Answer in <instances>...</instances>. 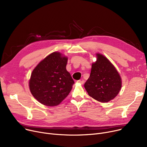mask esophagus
Returning a JSON list of instances; mask_svg holds the SVG:
<instances>
[{"mask_svg": "<svg viewBox=\"0 0 147 147\" xmlns=\"http://www.w3.org/2000/svg\"><path fill=\"white\" fill-rule=\"evenodd\" d=\"M77 82L79 83H80V84H84V80H77Z\"/></svg>", "mask_w": 147, "mask_h": 147, "instance_id": "esophagus-1", "label": "esophagus"}]
</instances>
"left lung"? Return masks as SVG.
<instances>
[{
	"instance_id": "8db88e82",
	"label": "left lung",
	"mask_w": 147,
	"mask_h": 147,
	"mask_svg": "<svg viewBox=\"0 0 147 147\" xmlns=\"http://www.w3.org/2000/svg\"><path fill=\"white\" fill-rule=\"evenodd\" d=\"M96 56L97 60L92 65L90 75L84 88L92 98L105 103L118 95L122 80L116 68L106 57L99 53Z\"/></svg>"
}]
</instances>
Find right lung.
I'll use <instances>...</instances> for the list:
<instances>
[{
	"label": "right lung",
	"instance_id": "add662e5",
	"mask_svg": "<svg viewBox=\"0 0 147 147\" xmlns=\"http://www.w3.org/2000/svg\"><path fill=\"white\" fill-rule=\"evenodd\" d=\"M67 57L54 52L39 63L32 72L29 85L35 98L48 106L59 105L74 83L66 70Z\"/></svg>",
	"mask_w": 147,
	"mask_h": 147
}]
</instances>
